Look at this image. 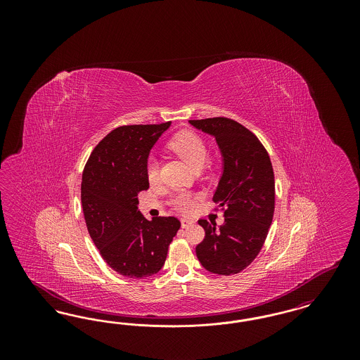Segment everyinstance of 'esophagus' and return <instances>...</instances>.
Wrapping results in <instances>:
<instances>
[{"label":"esophagus","mask_w":360,"mask_h":360,"mask_svg":"<svg viewBox=\"0 0 360 360\" xmlns=\"http://www.w3.org/2000/svg\"><path fill=\"white\" fill-rule=\"evenodd\" d=\"M191 224H193V221L188 220V219H182V220H181V226H182V228H188Z\"/></svg>","instance_id":"esophagus-1"}]
</instances>
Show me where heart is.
Returning <instances> with one entry per match:
<instances>
[{
  "label": "heart",
  "mask_w": 360,
  "mask_h": 360,
  "mask_svg": "<svg viewBox=\"0 0 360 360\" xmlns=\"http://www.w3.org/2000/svg\"><path fill=\"white\" fill-rule=\"evenodd\" d=\"M169 147L175 154L179 155L193 170L204 167L207 159V150L204 140L197 134L190 131L179 132L170 140ZM147 179L150 184H156L159 179V167L155 162H150L147 166ZM194 205V197L188 193H182L175 198V207L179 212H191Z\"/></svg>",
  "instance_id": "obj_1"
}]
</instances>
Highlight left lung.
Masks as SVG:
<instances>
[{"label": "left lung", "mask_w": 360, "mask_h": 360, "mask_svg": "<svg viewBox=\"0 0 360 360\" xmlns=\"http://www.w3.org/2000/svg\"><path fill=\"white\" fill-rule=\"evenodd\" d=\"M188 124L214 137L223 160L213 201L225 209L224 224L198 220L205 239L195 254L213 274H238L257 257L273 223V165L259 139L238 121L214 117Z\"/></svg>", "instance_id": "8db88e82"}]
</instances>
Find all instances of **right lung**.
Listing matches in <instances>:
<instances>
[{"label":"right lung","mask_w":360,"mask_h":360,"mask_svg":"<svg viewBox=\"0 0 360 360\" xmlns=\"http://www.w3.org/2000/svg\"><path fill=\"white\" fill-rule=\"evenodd\" d=\"M172 122L124 125L93 150L81 184L89 235L110 269L128 278H147L163 267L181 223L175 217L147 220L139 210L148 156Z\"/></svg>","instance_id":"right-lung-1"}]
</instances>
